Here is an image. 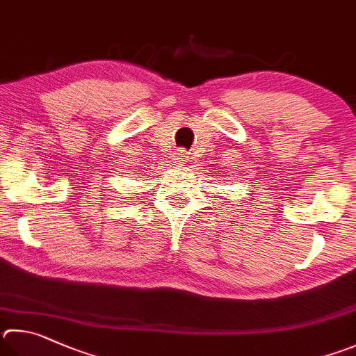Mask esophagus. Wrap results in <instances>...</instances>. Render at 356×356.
Instances as JSON below:
<instances>
[{
  "mask_svg": "<svg viewBox=\"0 0 356 356\" xmlns=\"http://www.w3.org/2000/svg\"><path fill=\"white\" fill-rule=\"evenodd\" d=\"M174 160H176V163H179V165L186 163V161H188V152L184 149H177L176 156H174Z\"/></svg>",
  "mask_w": 356,
  "mask_h": 356,
  "instance_id": "1",
  "label": "esophagus"
}]
</instances>
